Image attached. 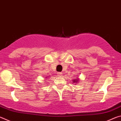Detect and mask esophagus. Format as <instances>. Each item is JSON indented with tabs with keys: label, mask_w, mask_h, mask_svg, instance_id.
Instances as JSON below:
<instances>
[{
	"label": "esophagus",
	"mask_w": 121,
	"mask_h": 121,
	"mask_svg": "<svg viewBox=\"0 0 121 121\" xmlns=\"http://www.w3.org/2000/svg\"><path fill=\"white\" fill-rule=\"evenodd\" d=\"M62 73H61V72H59V73H58V76H62Z\"/></svg>",
	"instance_id": "34e87169"
}]
</instances>
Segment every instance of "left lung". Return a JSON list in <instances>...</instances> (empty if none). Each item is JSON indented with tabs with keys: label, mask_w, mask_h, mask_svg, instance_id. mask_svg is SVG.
I'll use <instances>...</instances> for the list:
<instances>
[{
	"label": "left lung",
	"mask_w": 121,
	"mask_h": 121,
	"mask_svg": "<svg viewBox=\"0 0 121 121\" xmlns=\"http://www.w3.org/2000/svg\"><path fill=\"white\" fill-rule=\"evenodd\" d=\"M78 80H79V79L78 78H77V79H74L73 80V83H76V82H78Z\"/></svg>",
	"instance_id": "left-lung-1"
}]
</instances>
